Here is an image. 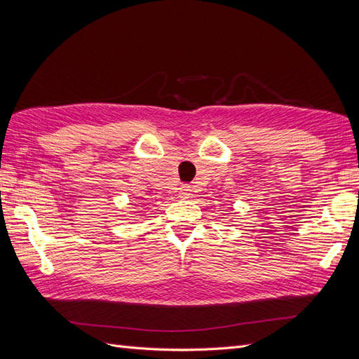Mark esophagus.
I'll use <instances>...</instances> for the list:
<instances>
[{
    "label": "esophagus",
    "mask_w": 359,
    "mask_h": 359,
    "mask_svg": "<svg viewBox=\"0 0 359 359\" xmlns=\"http://www.w3.org/2000/svg\"><path fill=\"white\" fill-rule=\"evenodd\" d=\"M178 196L181 199H189L191 196V189L189 186H181L180 191H178Z\"/></svg>",
    "instance_id": "34e87169"
}]
</instances>
